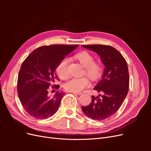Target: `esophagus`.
<instances>
[{
    "instance_id": "obj_1",
    "label": "esophagus",
    "mask_w": 151,
    "mask_h": 151,
    "mask_svg": "<svg viewBox=\"0 0 151 151\" xmlns=\"http://www.w3.org/2000/svg\"><path fill=\"white\" fill-rule=\"evenodd\" d=\"M74 94H77V95H81L82 94V93H76V92H73L72 93Z\"/></svg>"
}]
</instances>
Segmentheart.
<instances>
[{
	"label": "heart",
	"instance_id": "obj_1",
	"mask_svg": "<svg viewBox=\"0 0 151 151\" xmlns=\"http://www.w3.org/2000/svg\"><path fill=\"white\" fill-rule=\"evenodd\" d=\"M76 58L85 68L84 74L92 81H96L100 78L103 72V66L99 62L94 61V58L91 53L83 52L77 53ZM68 59L63 58L56 68V72L58 77L63 80L67 79L69 74L68 70ZM90 85L89 79L86 77L81 78H72L64 84V88L69 92H81Z\"/></svg>",
	"mask_w": 151,
	"mask_h": 151
}]
</instances>
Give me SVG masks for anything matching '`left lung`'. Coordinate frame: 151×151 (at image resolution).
<instances>
[{"mask_svg": "<svg viewBox=\"0 0 151 151\" xmlns=\"http://www.w3.org/2000/svg\"><path fill=\"white\" fill-rule=\"evenodd\" d=\"M82 46L98 53L105 66L101 80L94 88L100 93L99 96H92V101L88 106H82V110L91 119L106 120L118 110L129 91V73L127 63L122 55L109 45Z\"/></svg>", "mask_w": 151, "mask_h": 151, "instance_id": "left-lung-1", "label": "left lung"}]
</instances>
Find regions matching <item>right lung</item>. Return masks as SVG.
<instances>
[{
  "instance_id": "add662e5",
  "label": "right lung",
  "mask_w": 151,
  "mask_h": 151,
  "mask_svg": "<svg viewBox=\"0 0 151 151\" xmlns=\"http://www.w3.org/2000/svg\"><path fill=\"white\" fill-rule=\"evenodd\" d=\"M79 45H52L33 50L22 62L18 74V96L25 111L37 119H45L55 113L64 93L57 92L48 96L50 86L58 89L59 81L55 73L63 58ZM55 91V90H53Z\"/></svg>"
}]
</instances>
